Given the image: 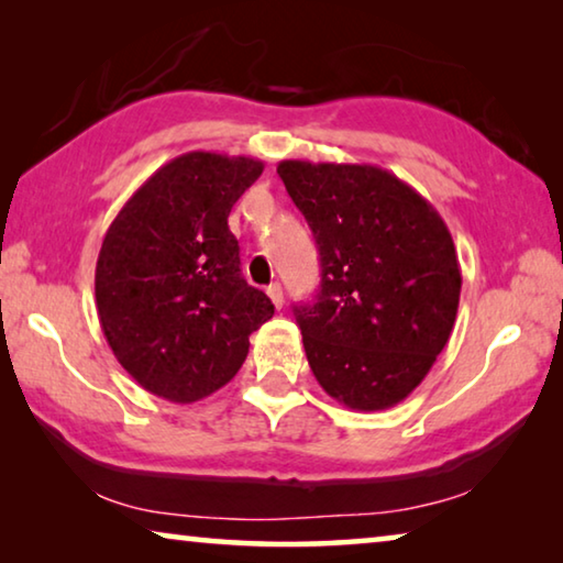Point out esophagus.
<instances>
[{
    "label": "esophagus",
    "mask_w": 563,
    "mask_h": 563,
    "mask_svg": "<svg viewBox=\"0 0 563 563\" xmlns=\"http://www.w3.org/2000/svg\"><path fill=\"white\" fill-rule=\"evenodd\" d=\"M265 292H268V298L273 300L275 308H283V288L278 283H271L268 290H265Z\"/></svg>",
    "instance_id": "esophagus-1"
}]
</instances>
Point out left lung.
I'll list each match as a JSON object with an SVG mask.
<instances>
[{
  "instance_id": "8db88e82",
  "label": "left lung",
  "mask_w": 563,
  "mask_h": 563,
  "mask_svg": "<svg viewBox=\"0 0 563 563\" xmlns=\"http://www.w3.org/2000/svg\"><path fill=\"white\" fill-rule=\"evenodd\" d=\"M278 174L320 251V292L292 308L312 375L350 409L395 407L452 335L462 271L450 228L379 166L292 158Z\"/></svg>"
}]
</instances>
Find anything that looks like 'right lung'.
<instances>
[{"label":"right lung","mask_w":563,"mask_h":563,"mask_svg":"<svg viewBox=\"0 0 563 563\" xmlns=\"http://www.w3.org/2000/svg\"><path fill=\"white\" fill-rule=\"evenodd\" d=\"M263 161L188 151L148 176L103 235L97 310L121 367L168 402L231 383L273 302L241 275L231 208Z\"/></svg>","instance_id":"right-lung-1"}]
</instances>
